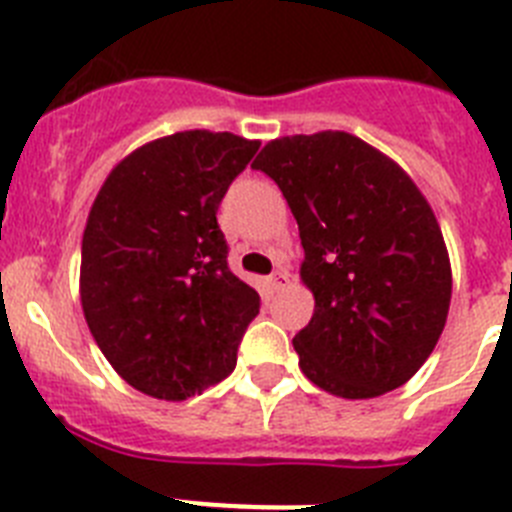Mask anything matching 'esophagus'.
<instances>
[{
    "instance_id": "esophagus-1",
    "label": "esophagus",
    "mask_w": 512,
    "mask_h": 512,
    "mask_svg": "<svg viewBox=\"0 0 512 512\" xmlns=\"http://www.w3.org/2000/svg\"><path fill=\"white\" fill-rule=\"evenodd\" d=\"M269 284H271V289H274V292H279V289H284L289 284V274L284 269L274 271V274L269 277Z\"/></svg>"
}]
</instances>
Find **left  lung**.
Instances as JSON below:
<instances>
[{"instance_id": "obj_1", "label": "left lung", "mask_w": 512, "mask_h": 512, "mask_svg": "<svg viewBox=\"0 0 512 512\" xmlns=\"http://www.w3.org/2000/svg\"><path fill=\"white\" fill-rule=\"evenodd\" d=\"M300 228L315 297L295 336L300 369L346 400L397 390L433 354L451 261L431 205L400 164L343 130L269 140L253 161Z\"/></svg>"}]
</instances>
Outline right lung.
I'll list each match as a JSON object with an SVG mask.
<instances>
[{
    "mask_svg": "<svg viewBox=\"0 0 512 512\" xmlns=\"http://www.w3.org/2000/svg\"><path fill=\"white\" fill-rule=\"evenodd\" d=\"M259 140L184 130L107 174L81 241V310L130 387L179 402L228 377L259 292L228 269L217 207Z\"/></svg>",
    "mask_w": 512,
    "mask_h": 512,
    "instance_id": "1",
    "label": "right lung"
}]
</instances>
